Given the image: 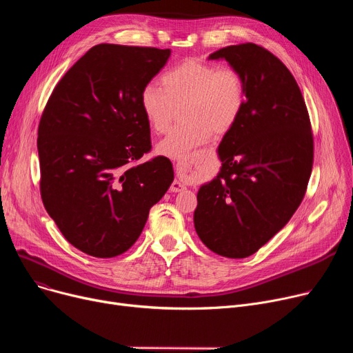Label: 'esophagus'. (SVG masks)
I'll return each instance as SVG.
<instances>
[{"mask_svg": "<svg viewBox=\"0 0 353 353\" xmlns=\"http://www.w3.org/2000/svg\"><path fill=\"white\" fill-rule=\"evenodd\" d=\"M199 161V157L197 156H192L189 159H183V160H179L176 163V172L179 176H186L189 174ZM184 189H186V186H184V183H181L180 180H174L172 184H170V192L173 193H180L183 192Z\"/></svg>", "mask_w": 353, "mask_h": 353, "instance_id": "esophagus-1", "label": "esophagus"}]
</instances>
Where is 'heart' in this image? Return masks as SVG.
<instances>
[{
  "label": "heart",
  "instance_id": "heart-1",
  "mask_svg": "<svg viewBox=\"0 0 353 353\" xmlns=\"http://www.w3.org/2000/svg\"><path fill=\"white\" fill-rule=\"evenodd\" d=\"M161 84L144 85L140 105L154 132L164 133L176 107L183 104L184 121L157 145V152L170 159H188L196 147L212 139L213 132H230L246 105V81L234 67L184 60L163 74Z\"/></svg>",
  "mask_w": 353,
  "mask_h": 353
}]
</instances>
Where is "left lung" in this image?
<instances>
[{
	"instance_id": "left-lung-1",
	"label": "left lung",
	"mask_w": 353,
	"mask_h": 353,
	"mask_svg": "<svg viewBox=\"0 0 353 353\" xmlns=\"http://www.w3.org/2000/svg\"><path fill=\"white\" fill-rule=\"evenodd\" d=\"M243 74L246 105L219 144L220 173L197 193L194 228L212 252L243 259L279 232L302 203L313 165L307 108L292 72L266 48H220Z\"/></svg>"
}]
</instances>
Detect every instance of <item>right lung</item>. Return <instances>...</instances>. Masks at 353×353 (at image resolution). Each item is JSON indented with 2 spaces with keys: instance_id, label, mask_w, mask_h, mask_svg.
Returning <instances> with one entry per match:
<instances>
[{
  "instance_id": "1",
  "label": "right lung",
  "mask_w": 353,
  "mask_h": 353,
  "mask_svg": "<svg viewBox=\"0 0 353 353\" xmlns=\"http://www.w3.org/2000/svg\"><path fill=\"white\" fill-rule=\"evenodd\" d=\"M170 50L99 44L54 87L39 124L44 208L74 248L114 257L132 248L174 179L152 150L140 94Z\"/></svg>"
}]
</instances>
